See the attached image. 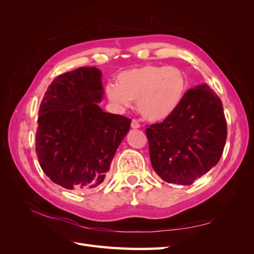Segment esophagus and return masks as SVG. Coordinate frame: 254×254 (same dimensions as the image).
Listing matches in <instances>:
<instances>
[{
  "instance_id": "1",
  "label": "esophagus",
  "mask_w": 254,
  "mask_h": 254,
  "mask_svg": "<svg viewBox=\"0 0 254 254\" xmlns=\"http://www.w3.org/2000/svg\"><path fill=\"white\" fill-rule=\"evenodd\" d=\"M140 123L137 122L136 120H132L131 121V128H133V129H137V128H140Z\"/></svg>"
}]
</instances>
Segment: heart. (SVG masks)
<instances>
[{
    "label": "heart",
    "mask_w": 254,
    "mask_h": 254,
    "mask_svg": "<svg viewBox=\"0 0 254 254\" xmlns=\"http://www.w3.org/2000/svg\"><path fill=\"white\" fill-rule=\"evenodd\" d=\"M187 89V76L181 68L147 64L121 72L117 83H107L106 94L111 103L123 108L136 101L144 119L161 122L179 108Z\"/></svg>",
    "instance_id": "1"
}]
</instances>
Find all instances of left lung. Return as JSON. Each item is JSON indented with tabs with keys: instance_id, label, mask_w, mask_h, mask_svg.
<instances>
[{
	"instance_id": "1",
	"label": "left lung",
	"mask_w": 254,
	"mask_h": 254,
	"mask_svg": "<svg viewBox=\"0 0 254 254\" xmlns=\"http://www.w3.org/2000/svg\"><path fill=\"white\" fill-rule=\"evenodd\" d=\"M153 171L161 179L190 186L218 163L227 140L220 98L207 84L190 89L177 111L146 129Z\"/></svg>"
}]
</instances>
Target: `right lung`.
<instances>
[{
    "instance_id": "add662e5",
    "label": "right lung",
    "mask_w": 254,
    "mask_h": 254,
    "mask_svg": "<svg viewBox=\"0 0 254 254\" xmlns=\"http://www.w3.org/2000/svg\"><path fill=\"white\" fill-rule=\"evenodd\" d=\"M102 72L78 67L52 81L39 108L36 153L44 174L66 190L98 187L131 120L103 111Z\"/></svg>"
}]
</instances>
